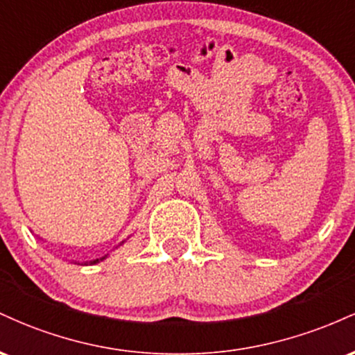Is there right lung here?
I'll return each mask as SVG.
<instances>
[{
    "label": "right lung",
    "mask_w": 355,
    "mask_h": 355,
    "mask_svg": "<svg viewBox=\"0 0 355 355\" xmlns=\"http://www.w3.org/2000/svg\"><path fill=\"white\" fill-rule=\"evenodd\" d=\"M105 257H107V255H105ZM105 257H101V259H96V260H92V262H89V263H96V262H100V260H103Z\"/></svg>",
    "instance_id": "obj_1"
}]
</instances>
